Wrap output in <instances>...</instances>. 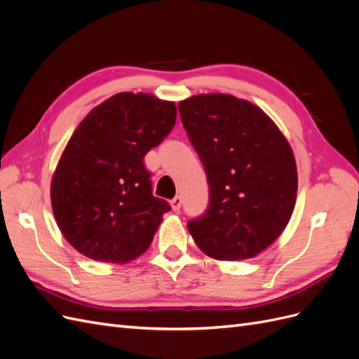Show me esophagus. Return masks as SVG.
Segmentation results:
<instances>
[{"label": "esophagus", "mask_w": 359, "mask_h": 359, "mask_svg": "<svg viewBox=\"0 0 359 359\" xmlns=\"http://www.w3.org/2000/svg\"><path fill=\"white\" fill-rule=\"evenodd\" d=\"M169 203H170V208H172L173 211H178V210L181 208V203H182V201H181V198H180V196H175V198H173Z\"/></svg>", "instance_id": "esophagus-1"}]
</instances>
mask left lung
Returning <instances> with one entry per match:
<instances>
[{"label":"left lung","instance_id":"obj_1","mask_svg":"<svg viewBox=\"0 0 359 359\" xmlns=\"http://www.w3.org/2000/svg\"><path fill=\"white\" fill-rule=\"evenodd\" d=\"M178 109L210 187L208 210L189 222V232L212 259L255 257L285 231L295 208L290 144L259 106L231 94L191 95Z\"/></svg>","mask_w":359,"mask_h":359}]
</instances>
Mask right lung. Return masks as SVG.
<instances>
[{
    "label": "right lung",
    "mask_w": 359,
    "mask_h": 359,
    "mask_svg": "<svg viewBox=\"0 0 359 359\" xmlns=\"http://www.w3.org/2000/svg\"><path fill=\"white\" fill-rule=\"evenodd\" d=\"M175 121L173 102L118 93L76 127L52 175L50 203L81 255L123 265L147 252L170 206L151 193L144 157Z\"/></svg>",
    "instance_id": "right-lung-1"
}]
</instances>
